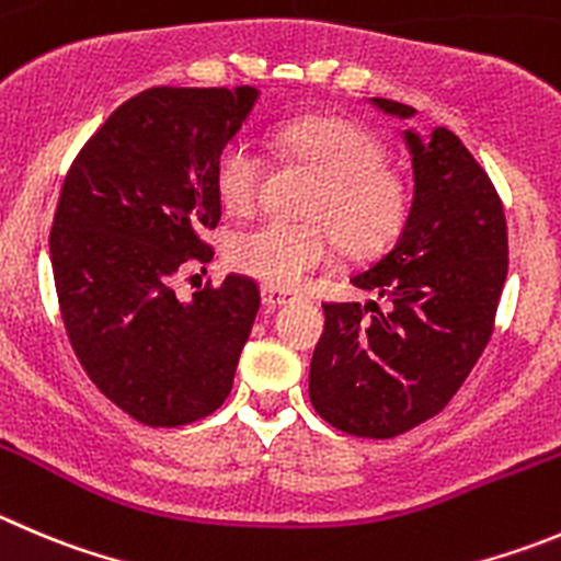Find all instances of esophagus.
<instances>
[{"mask_svg": "<svg viewBox=\"0 0 561 561\" xmlns=\"http://www.w3.org/2000/svg\"><path fill=\"white\" fill-rule=\"evenodd\" d=\"M260 296H263L265 307H285L290 305V301H296V293L285 290V287H274V285L260 287Z\"/></svg>", "mask_w": 561, "mask_h": 561, "instance_id": "obj_1", "label": "esophagus"}]
</instances>
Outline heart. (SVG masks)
<instances>
[{"label":"heart","mask_w":561,"mask_h":561,"mask_svg":"<svg viewBox=\"0 0 561 561\" xmlns=\"http://www.w3.org/2000/svg\"><path fill=\"white\" fill-rule=\"evenodd\" d=\"M279 149L318 174L307 196L310 221H271L229 238L227 260L234 271L265 285L293 287L332 263L340 240L354 254L385 249L410 218V191L390 165L385 146L363 124L337 115H298L274 129ZM268 160L249 133L229 138L213 162L218 202L234 216L251 213L263 191Z\"/></svg>","instance_id":"b5f03b06"}]
</instances>
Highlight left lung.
<instances>
[{"label": "left lung", "instance_id": "obj_1", "mask_svg": "<svg viewBox=\"0 0 561 561\" xmlns=\"http://www.w3.org/2000/svg\"><path fill=\"white\" fill-rule=\"evenodd\" d=\"M370 102L415 115L392 99ZM404 140L415 174L410 218L396 245L352 276L387 307L323 305L310 365L316 412L354 437L404 434L454 399L493 334L510 265L504 204L462 140L446 127L428 138L407 129Z\"/></svg>", "mask_w": 561, "mask_h": 561}]
</instances>
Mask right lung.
I'll return each mask as SVG.
<instances>
[{
    "label": "right lung",
    "mask_w": 561,
    "mask_h": 561,
    "mask_svg": "<svg viewBox=\"0 0 561 561\" xmlns=\"http://www.w3.org/2000/svg\"><path fill=\"white\" fill-rule=\"evenodd\" d=\"M256 88H149L113 110L68 169L49 232L57 301L93 385L146 426L213 415L232 390L260 287L227 276L180 301L174 274L209 263L218 149Z\"/></svg>",
    "instance_id": "1"
}]
</instances>
